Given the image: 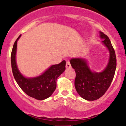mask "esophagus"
Returning a JSON list of instances; mask_svg holds the SVG:
<instances>
[{
	"label": "esophagus",
	"instance_id": "1",
	"mask_svg": "<svg viewBox=\"0 0 126 126\" xmlns=\"http://www.w3.org/2000/svg\"><path fill=\"white\" fill-rule=\"evenodd\" d=\"M66 68H70L71 67V64H70V63L69 61L66 62Z\"/></svg>",
	"mask_w": 126,
	"mask_h": 126
}]
</instances>
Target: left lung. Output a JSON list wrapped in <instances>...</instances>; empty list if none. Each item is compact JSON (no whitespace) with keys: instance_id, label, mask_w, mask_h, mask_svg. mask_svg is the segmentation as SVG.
Returning a JSON list of instances; mask_svg holds the SVG:
<instances>
[{"instance_id":"left-lung-1","label":"left lung","mask_w":126,"mask_h":126,"mask_svg":"<svg viewBox=\"0 0 126 126\" xmlns=\"http://www.w3.org/2000/svg\"><path fill=\"white\" fill-rule=\"evenodd\" d=\"M102 43L110 53L109 63L105 70L101 73L93 72L88 67L84 59L74 58L70 64L76 72L75 86L79 95L83 99L94 101L99 99L107 91L113 79L117 66L115 51L108 36L100 31Z\"/></svg>"}]
</instances>
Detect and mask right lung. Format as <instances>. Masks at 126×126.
Masks as SVG:
<instances>
[{
    "label": "right lung",
    "mask_w": 126,
    "mask_h": 126,
    "mask_svg": "<svg viewBox=\"0 0 126 126\" xmlns=\"http://www.w3.org/2000/svg\"><path fill=\"white\" fill-rule=\"evenodd\" d=\"M21 35L19 36L15 41L11 53V66L13 75L16 82L26 94L36 99L43 100L51 96L56 89L57 79L64 71L66 62L63 60L59 64L52 65L38 77H24L18 69L15 59L17 41Z\"/></svg>",
    "instance_id": "right-lung-1"
}]
</instances>
